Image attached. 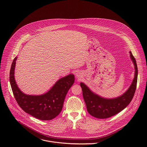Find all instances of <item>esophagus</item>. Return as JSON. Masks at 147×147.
<instances>
[{
    "mask_svg": "<svg viewBox=\"0 0 147 147\" xmlns=\"http://www.w3.org/2000/svg\"><path fill=\"white\" fill-rule=\"evenodd\" d=\"M76 78H78V79H81L82 77V73L80 72H77L76 74Z\"/></svg>",
    "mask_w": 147,
    "mask_h": 147,
    "instance_id": "obj_1",
    "label": "esophagus"
}]
</instances>
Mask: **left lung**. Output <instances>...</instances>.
Wrapping results in <instances>:
<instances>
[{"label":"left lung","mask_w":147,"mask_h":147,"mask_svg":"<svg viewBox=\"0 0 147 147\" xmlns=\"http://www.w3.org/2000/svg\"><path fill=\"white\" fill-rule=\"evenodd\" d=\"M129 53L134 65V78L129 87L122 95L115 98H105L93 92L83 83H80L87 111L92 116L100 119L111 117L123 110L131 102L136 88L138 70L135 58L131 51Z\"/></svg>","instance_id":"1"}]
</instances>
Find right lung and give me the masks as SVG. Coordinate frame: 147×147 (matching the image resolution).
<instances>
[{"label":"right lung","instance_id":"add662e5","mask_svg":"<svg viewBox=\"0 0 147 147\" xmlns=\"http://www.w3.org/2000/svg\"><path fill=\"white\" fill-rule=\"evenodd\" d=\"M17 58L16 57L12 63L9 82L18 104L25 112L38 119L49 121L54 119L62 110L66 94L74 83V75L70 74L59 79L48 92L43 94H26L19 89L15 79Z\"/></svg>","mask_w":147,"mask_h":147}]
</instances>
